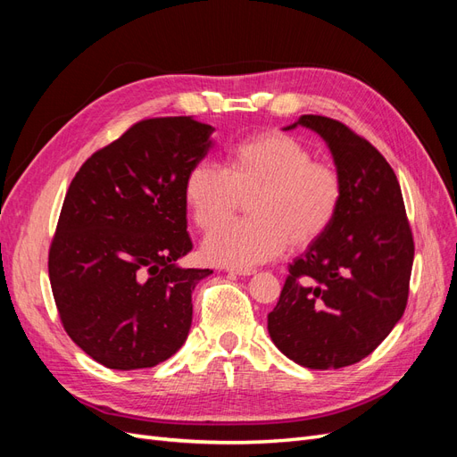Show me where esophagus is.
I'll list each match as a JSON object with an SVG mask.
<instances>
[{"mask_svg":"<svg viewBox=\"0 0 457 457\" xmlns=\"http://www.w3.org/2000/svg\"><path fill=\"white\" fill-rule=\"evenodd\" d=\"M227 272L228 274H234V276H252V274H255V270L253 269H227Z\"/></svg>","mask_w":457,"mask_h":457,"instance_id":"obj_1","label":"esophagus"}]
</instances>
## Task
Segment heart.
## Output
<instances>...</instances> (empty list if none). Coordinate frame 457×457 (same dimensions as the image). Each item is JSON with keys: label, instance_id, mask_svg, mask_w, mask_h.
Listing matches in <instances>:
<instances>
[{"label": "heart", "instance_id": "heart-1", "mask_svg": "<svg viewBox=\"0 0 457 457\" xmlns=\"http://www.w3.org/2000/svg\"><path fill=\"white\" fill-rule=\"evenodd\" d=\"M183 192L202 230L248 202L250 220L220 225L202 244L205 261L245 269L278 257L287 244L305 250L320 238L337 215L343 183L336 168L316 162L295 137L265 131L234 145L225 170L210 162L192 165Z\"/></svg>", "mask_w": 457, "mask_h": 457}]
</instances>
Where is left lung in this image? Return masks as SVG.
Returning a JSON list of instances; mask_svg holds the SVG:
<instances>
[{
  "label": "left lung",
  "mask_w": 457,
  "mask_h": 457,
  "mask_svg": "<svg viewBox=\"0 0 457 457\" xmlns=\"http://www.w3.org/2000/svg\"><path fill=\"white\" fill-rule=\"evenodd\" d=\"M326 141L343 183L329 228L289 265L269 334L311 370L361 362L403 318L413 238L396 175L381 152L345 123L305 114L292 126Z\"/></svg>",
  "instance_id": "obj_1"
}]
</instances>
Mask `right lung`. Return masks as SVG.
I'll list each match as a JSON object with an SVG mask.
<instances>
[{
	"label": "right lung",
	"instance_id": "1",
	"mask_svg": "<svg viewBox=\"0 0 457 457\" xmlns=\"http://www.w3.org/2000/svg\"><path fill=\"white\" fill-rule=\"evenodd\" d=\"M215 129L190 116L150 118L96 150L68 187L49 250L66 334L110 370L152 368L187 341L192 292L210 269L192 250L185 179Z\"/></svg>",
	"mask_w": 457,
	"mask_h": 457
}]
</instances>
